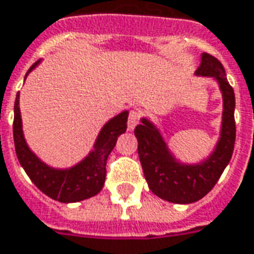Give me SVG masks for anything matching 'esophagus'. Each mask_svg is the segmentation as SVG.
Listing matches in <instances>:
<instances>
[{"mask_svg": "<svg viewBox=\"0 0 254 254\" xmlns=\"http://www.w3.org/2000/svg\"><path fill=\"white\" fill-rule=\"evenodd\" d=\"M141 117H142V113H141L139 110H137V109L131 110L130 115H128V122H127L128 130H134V127H135V126L139 123Z\"/></svg>", "mask_w": 254, "mask_h": 254, "instance_id": "esophagus-1", "label": "esophagus"}]
</instances>
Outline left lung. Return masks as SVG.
<instances>
[{"label": "left lung", "mask_w": 254, "mask_h": 254, "mask_svg": "<svg viewBox=\"0 0 254 254\" xmlns=\"http://www.w3.org/2000/svg\"><path fill=\"white\" fill-rule=\"evenodd\" d=\"M196 74L214 77L224 98L221 138L206 162L195 166L178 163L171 156L160 132L146 119H142V123L134 130L138 139V155L150 190L171 203H193L206 196L230 163L235 145V94L227 80L224 66L217 58L204 52Z\"/></svg>", "instance_id": "obj_1"}]
</instances>
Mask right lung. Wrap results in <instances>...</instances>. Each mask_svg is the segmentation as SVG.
Listing matches in <instances>:
<instances>
[{
	"label": "right lung",
	"instance_id": "right-lung-1",
	"mask_svg": "<svg viewBox=\"0 0 254 254\" xmlns=\"http://www.w3.org/2000/svg\"><path fill=\"white\" fill-rule=\"evenodd\" d=\"M37 64L38 62L31 66L26 76ZM127 117L128 113L123 112L105 124L98 135L94 150L81 163L69 170H55L44 164L40 159H37L36 155L26 145L22 131L17 92L13 116V142L19 163L22 164V167L37 188L55 200H59L62 203H73L95 196L104 188L108 156L115 148L119 135L127 130Z\"/></svg>",
	"mask_w": 254,
	"mask_h": 254
}]
</instances>
